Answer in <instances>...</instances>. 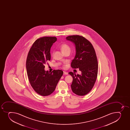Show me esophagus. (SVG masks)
<instances>
[{"label": "esophagus", "mask_w": 130, "mask_h": 130, "mask_svg": "<svg viewBox=\"0 0 130 130\" xmlns=\"http://www.w3.org/2000/svg\"><path fill=\"white\" fill-rule=\"evenodd\" d=\"M63 75H68V73L66 72H63Z\"/></svg>", "instance_id": "esophagus-1"}]
</instances>
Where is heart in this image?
Segmentation results:
<instances>
[{
	"mask_svg": "<svg viewBox=\"0 0 130 130\" xmlns=\"http://www.w3.org/2000/svg\"><path fill=\"white\" fill-rule=\"evenodd\" d=\"M60 49L63 53H64L65 52L70 50V48L68 44L65 43H63L60 45Z\"/></svg>",
	"mask_w": 130,
	"mask_h": 130,
	"instance_id": "obj_1",
	"label": "heart"
}]
</instances>
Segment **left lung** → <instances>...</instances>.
Wrapping results in <instances>:
<instances>
[{
    "label": "left lung",
    "instance_id": "obj_1",
    "mask_svg": "<svg viewBox=\"0 0 130 130\" xmlns=\"http://www.w3.org/2000/svg\"><path fill=\"white\" fill-rule=\"evenodd\" d=\"M66 39L75 46L76 54L71 67L79 69L81 72V75L69 73L73 77L71 89L77 95H86L92 89L98 76V66L95 50L90 41L83 36L73 35L67 36Z\"/></svg>",
    "mask_w": 130,
    "mask_h": 130
}]
</instances>
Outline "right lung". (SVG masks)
<instances>
[{"label": "right lung", "instance_id": "obj_1", "mask_svg": "<svg viewBox=\"0 0 130 130\" xmlns=\"http://www.w3.org/2000/svg\"><path fill=\"white\" fill-rule=\"evenodd\" d=\"M57 41L55 37H43L35 41L30 49L26 60V69L31 86L43 96L50 95L55 90L63 74L61 70L51 72L44 70L45 63L51 59L50 48Z\"/></svg>", "mask_w": 130, "mask_h": 130}]
</instances>
